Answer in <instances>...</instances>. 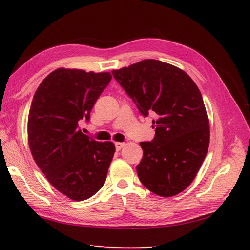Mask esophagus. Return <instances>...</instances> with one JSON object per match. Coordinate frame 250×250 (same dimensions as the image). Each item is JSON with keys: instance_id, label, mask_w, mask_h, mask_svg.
<instances>
[{"instance_id": "obj_1", "label": "esophagus", "mask_w": 250, "mask_h": 250, "mask_svg": "<svg viewBox=\"0 0 250 250\" xmlns=\"http://www.w3.org/2000/svg\"><path fill=\"white\" fill-rule=\"evenodd\" d=\"M125 146V143H121V142H116L115 143V147H116V150H120L122 147Z\"/></svg>"}]
</instances>
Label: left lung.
<instances>
[{
	"label": "left lung",
	"instance_id": "8db88e82",
	"mask_svg": "<svg viewBox=\"0 0 250 250\" xmlns=\"http://www.w3.org/2000/svg\"><path fill=\"white\" fill-rule=\"evenodd\" d=\"M113 76L140 113L153 114L155 137L142 142L136 172L157 195L173 196L192 183L209 144V122L200 90L187 73L147 59L114 70Z\"/></svg>",
	"mask_w": 250,
	"mask_h": 250
}]
</instances>
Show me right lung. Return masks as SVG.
Returning a JSON list of instances; mask_svg holds the SVG:
<instances>
[{
    "label": "right lung",
    "mask_w": 250,
    "mask_h": 250,
    "mask_svg": "<svg viewBox=\"0 0 250 250\" xmlns=\"http://www.w3.org/2000/svg\"><path fill=\"white\" fill-rule=\"evenodd\" d=\"M110 73L58 68L37 88L28 118L34 161L54 187L74 201H83L104 185L115 145L98 142L79 130L107 87Z\"/></svg>",
    "instance_id": "1"
}]
</instances>
